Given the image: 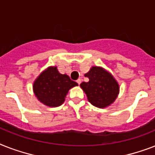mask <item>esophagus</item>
Segmentation results:
<instances>
[{
	"mask_svg": "<svg viewBox=\"0 0 155 155\" xmlns=\"http://www.w3.org/2000/svg\"><path fill=\"white\" fill-rule=\"evenodd\" d=\"M76 82H77V84H79V85H80V84H81V82H82V80L81 79H78L77 80H76Z\"/></svg>",
	"mask_w": 155,
	"mask_h": 155,
	"instance_id": "34e87169",
	"label": "esophagus"
}]
</instances>
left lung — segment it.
I'll list each match as a JSON object with an SVG mask.
<instances>
[{"mask_svg": "<svg viewBox=\"0 0 155 155\" xmlns=\"http://www.w3.org/2000/svg\"><path fill=\"white\" fill-rule=\"evenodd\" d=\"M85 76L89 81L83 82L80 87L93 106L106 107L115 100L119 94V84L109 72L102 68L93 67Z\"/></svg>", "mask_w": 155, "mask_h": 155, "instance_id": "left-lung-1", "label": "left lung"}]
</instances>
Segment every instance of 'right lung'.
Segmentation results:
<instances>
[{
	"instance_id": "obj_1",
	"label": "right lung",
	"mask_w": 155,
	"mask_h": 155,
	"mask_svg": "<svg viewBox=\"0 0 155 155\" xmlns=\"http://www.w3.org/2000/svg\"><path fill=\"white\" fill-rule=\"evenodd\" d=\"M78 84L68 75H62L56 67H50L39 75L33 84V91L37 99L49 107L60 106L69 89Z\"/></svg>"
}]
</instances>
